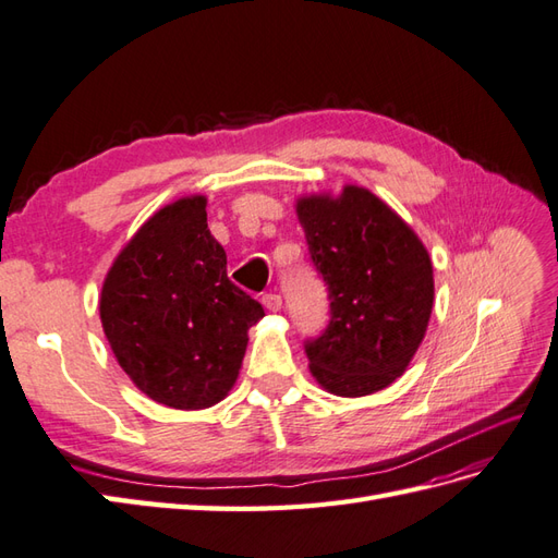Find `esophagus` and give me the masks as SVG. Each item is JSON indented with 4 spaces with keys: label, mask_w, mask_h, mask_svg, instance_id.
<instances>
[{
    "label": "esophagus",
    "mask_w": 558,
    "mask_h": 558,
    "mask_svg": "<svg viewBox=\"0 0 558 558\" xmlns=\"http://www.w3.org/2000/svg\"><path fill=\"white\" fill-rule=\"evenodd\" d=\"M262 302H264V306H266L268 311H280V308H282V296L276 294V292L264 294Z\"/></svg>",
    "instance_id": "1"
}]
</instances>
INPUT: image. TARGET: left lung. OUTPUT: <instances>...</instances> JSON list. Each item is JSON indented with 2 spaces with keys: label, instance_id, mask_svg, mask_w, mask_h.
Listing matches in <instances>:
<instances>
[{
  "label": "left lung",
  "instance_id": "obj_1",
  "mask_svg": "<svg viewBox=\"0 0 558 558\" xmlns=\"http://www.w3.org/2000/svg\"><path fill=\"white\" fill-rule=\"evenodd\" d=\"M311 262L328 288L330 320L306 340L311 375L338 397L392 385L433 314V262L404 220L366 187L296 202Z\"/></svg>",
  "mask_w": 558,
  "mask_h": 558
}]
</instances>
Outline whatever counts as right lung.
Wrapping results in <instances>:
<instances>
[{"label":"right lung","instance_id":"obj_1","mask_svg":"<svg viewBox=\"0 0 558 558\" xmlns=\"http://www.w3.org/2000/svg\"><path fill=\"white\" fill-rule=\"evenodd\" d=\"M206 197L163 206L125 244L101 284V328L142 392L171 409L218 404L264 306L228 278Z\"/></svg>","mask_w":558,"mask_h":558}]
</instances>
